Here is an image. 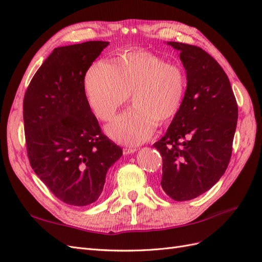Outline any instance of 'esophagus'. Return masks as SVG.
I'll return each instance as SVG.
<instances>
[{"instance_id":"1","label":"esophagus","mask_w":262,"mask_h":262,"mask_svg":"<svg viewBox=\"0 0 262 262\" xmlns=\"http://www.w3.org/2000/svg\"><path fill=\"white\" fill-rule=\"evenodd\" d=\"M136 152H137L136 148H123V155H130Z\"/></svg>"}]
</instances>
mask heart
Listing matches in <instances>:
<instances>
[{
	"label": "heart",
	"mask_w": 262,
	"mask_h": 262,
	"mask_svg": "<svg viewBox=\"0 0 262 262\" xmlns=\"http://www.w3.org/2000/svg\"><path fill=\"white\" fill-rule=\"evenodd\" d=\"M87 100L100 120L109 121L129 99L133 107L107 126V134L119 143L138 145L148 140L157 122L165 124L176 116L186 91L182 70L160 55L132 51L113 64L100 60L86 73Z\"/></svg>",
	"instance_id": "1"
}]
</instances>
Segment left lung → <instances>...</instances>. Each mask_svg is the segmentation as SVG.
I'll use <instances>...</instances> for the list:
<instances>
[{"label":"left lung","mask_w":262,"mask_h":262,"mask_svg":"<svg viewBox=\"0 0 262 262\" xmlns=\"http://www.w3.org/2000/svg\"><path fill=\"white\" fill-rule=\"evenodd\" d=\"M187 75L181 106L165 136L153 144L163 157L164 191L194 199L224 175L232 155L238 107L224 70L199 47L168 41Z\"/></svg>","instance_id":"1"}]
</instances>
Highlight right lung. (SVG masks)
<instances>
[{
  "mask_svg": "<svg viewBox=\"0 0 262 262\" xmlns=\"http://www.w3.org/2000/svg\"><path fill=\"white\" fill-rule=\"evenodd\" d=\"M108 41L55 48L38 69L23 104L31 168L62 202L98 200L122 149L101 133L84 87L85 74Z\"/></svg>",
  "mask_w": 262,
  "mask_h": 262,
  "instance_id": "right-lung-1",
  "label": "right lung"
}]
</instances>
